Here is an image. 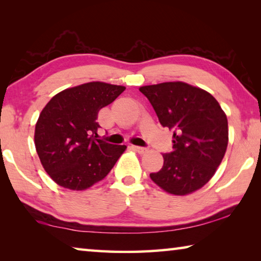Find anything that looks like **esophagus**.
I'll return each mask as SVG.
<instances>
[{
    "label": "esophagus",
    "mask_w": 261,
    "mask_h": 261,
    "mask_svg": "<svg viewBox=\"0 0 261 261\" xmlns=\"http://www.w3.org/2000/svg\"><path fill=\"white\" fill-rule=\"evenodd\" d=\"M132 149H134V151H136L137 153H139V154H146L148 152L147 148L139 147V146H132Z\"/></svg>",
    "instance_id": "esophagus-1"
}]
</instances>
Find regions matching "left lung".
<instances>
[{"mask_svg":"<svg viewBox=\"0 0 261 261\" xmlns=\"http://www.w3.org/2000/svg\"><path fill=\"white\" fill-rule=\"evenodd\" d=\"M163 126L174 130L173 152L149 177L175 196H187L213 177L228 146L227 115L213 95L183 82L139 87Z\"/></svg>","mask_w":261,"mask_h":261,"instance_id":"1","label":"left lung"}]
</instances>
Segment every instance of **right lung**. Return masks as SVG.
I'll return each mask as SVG.
<instances>
[{
    "mask_svg": "<svg viewBox=\"0 0 261 261\" xmlns=\"http://www.w3.org/2000/svg\"><path fill=\"white\" fill-rule=\"evenodd\" d=\"M125 90L91 82L53 96L35 124L34 144L40 162L60 187L83 191L102 180L126 149L98 139V113Z\"/></svg>",
    "mask_w": 261,
    "mask_h": 261,
    "instance_id": "right-lung-1",
    "label": "right lung"
}]
</instances>
